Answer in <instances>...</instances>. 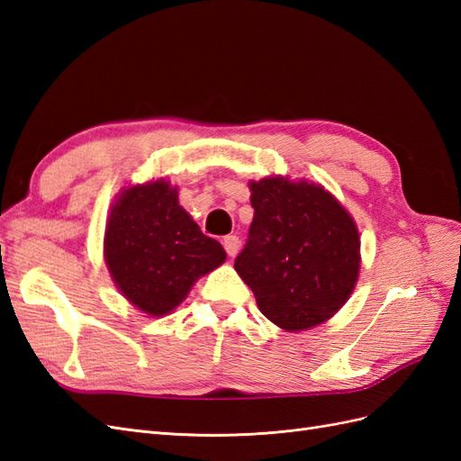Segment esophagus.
Returning a JSON list of instances; mask_svg holds the SVG:
<instances>
[{"label": "esophagus", "instance_id": "1", "mask_svg": "<svg viewBox=\"0 0 461 461\" xmlns=\"http://www.w3.org/2000/svg\"><path fill=\"white\" fill-rule=\"evenodd\" d=\"M222 246H225L227 254H229L230 258H234L236 254H239V249H240V240H239V236H234V234L225 236V239H222Z\"/></svg>", "mask_w": 461, "mask_h": 461}]
</instances>
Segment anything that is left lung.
I'll return each instance as SVG.
<instances>
[{"mask_svg": "<svg viewBox=\"0 0 461 461\" xmlns=\"http://www.w3.org/2000/svg\"><path fill=\"white\" fill-rule=\"evenodd\" d=\"M254 221L234 269L259 312L296 332L325 323L350 298L359 275L352 215L321 185L285 176L249 183Z\"/></svg>", "mask_w": 461, "mask_h": 461, "instance_id": "8db88e82", "label": "left lung"}]
</instances>
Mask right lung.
<instances>
[{
    "instance_id": "1",
    "label": "right lung",
    "mask_w": 461,
    "mask_h": 461,
    "mask_svg": "<svg viewBox=\"0 0 461 461\" xmlns=\"http://www.w3.org/2000/svg\"><path fill=\"white\" fill-rule=\"evenodd\" d=\"M104 256L121 294L151 317L171 313L202 275L227 259L163 178L122 188L109 212Z\"/></svg>"
}]
</instances>
